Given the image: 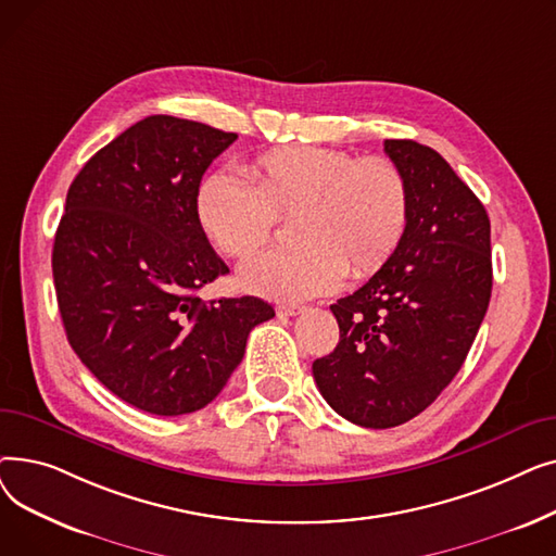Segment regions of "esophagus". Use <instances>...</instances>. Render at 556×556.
Listing matches in <instances>:
<instances>
[{
    "label": "esophagus",
    "instance_id": "1",
    "mask_svg": "<svg viewBox=\"0 0 556 556\" xmlns=\"http://www.w3.org/2000/svg\"><path fill=\"white\" fill-rule=\"evenodd\" d=\"M302 311H304V306H300V304H279L277 306L279 315H300Z\"/></svg>",
    "mask_w": 556,
    "mask_h": 556
}]
</instances>
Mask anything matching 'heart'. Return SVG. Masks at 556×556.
Returning a JSON list of instances; mask_svg holds the SVG:
<instances>
[{"mask_svg":"<svg viewBox=\"0 0 556 556\" xmlns=\"http://www.w3.org/2000/svg\"><path fill=\"white\" fill-rule=\"evenodd\" d=\"M237 170L216 168L195 193L198 220L229 256H245L270 239L279 216H295L290 250H266L239 268L248 293L304 302L340 288L346 268L378 270L401 243L410 218V189L386 157L358 160L325 146L270 149Z\"/></svg>","mask_w":556,"mask_h":556,"instance_id":"obj_1","label":"heart"}]
</instances>
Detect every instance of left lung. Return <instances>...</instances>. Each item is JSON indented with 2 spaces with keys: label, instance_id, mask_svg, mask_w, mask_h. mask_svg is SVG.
Returning <instances> with one entry per match:
<instances>
[{
  "label": "left lung",
  "instance_id": "left-lung-1",
  "mask_svg": "<svg viewBox=\"0 0 556 556\" xmlns=\"http://www.w3.org/2000/svg\"><path fill=\"white\" fill-rule=\"evenodd\" d=\"M410 189L401 243L363 288L331 306L340 342L313 363L319 394L363 428L410 421L466 361L491 298V223L451 164L386 139Z\"/></svg>",
  "mask_w": 556,
  "mask_h": 556
}]
</instances>
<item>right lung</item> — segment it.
<instances>
[{
    "mask_svg": "<svg viewBox=\"0 0 556 556\" xmlns=\"http://www.w3.org/2000/svg\"><path fill=\"white\" fill-rule=\"evenodd\" d=\"M239 135L153 114L90 157L74 178L51 268L67 340L122 401L178 417L225 388L250 331L275 317L258 298L204 302L229 268L207 241L195 193Z\"/></svg>",
    "mask_w": 556,
    "mask_h": 556,
    "instance_id": "obj_1",
    "label": "right lung"
}]
</instances>
